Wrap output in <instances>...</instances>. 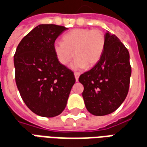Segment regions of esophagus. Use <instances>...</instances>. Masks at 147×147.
<instances>
[{
	"label": "esophagus",
	"instance_id": "esophagus-1",
	"mask_svg": "<svg viewBox=\"0 0 147 147\" xmlns=\"http://www.w3.org/2000/svg\"><path fill=\"white\" fill-rule=\"evenodd\" d=\"M74 75H75L76 80V81H78V80H79V77H80V74L79 73V72H74Z\"/></svg>",
	"mask_w": 147,
	"mask_h": 147
}]
</instances>
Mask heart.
I'll return each mask as SVG.
<instances>
[{
  "label": "heart",
  "instance_id": "obj_1",
  "mask_svg": "<svg viewBox=\"0 0 147 147\" xmlns=\"http://www.w3.org/2000/svg\"><path fill=\"white\" fill-rule=\"evenodd\" d=\"M63 42L53 44L55 56L62 65H67L75 57L71 67L74 69L94 66L102 57L105 37L100 30L78 28L65 34Z\"/></svg>",
  "mask_w": 147,
  "mask_h": 147
}]
</instances>
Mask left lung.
<instances>
[{
    "mask_svg": "<svg viewBox=\"0 0 147 147\" xmlns=\"http://www.w3.org/2000/svg\"><path fill=\"white\" fill-rule=\"evenodd\" d=\"M105 45L99 61L79 81L84 86L86 108L94 116H105L117 110L126 98L131 67L128 50L115 34L107 31Z\"/></svg>",
    "mask_w": 147,
    "mask_h": 147,
    "instance_id": "8db88e82",
    "label": "left lung"
}]
</instances>
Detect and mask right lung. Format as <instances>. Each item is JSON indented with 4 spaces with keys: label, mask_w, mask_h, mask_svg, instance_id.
<instances>
[{
    "label": "right lung",
    "mask_w": 147,
    "mask_h": 147,
    "mask_svg": "<svg viewBox=\"0 0 147 147\" xmlns=\"http://www.w3.org/2000/svg\"><path fill=\"white\" fill-rule=\"evenodd\" d=\"M67 29L40 24L21 40L14 55L16 83L21 98L41 117L61 114L76 82L73 71L59 63L53 51L56 39Z\"/></svg>",
    "instance_id": "obj_1"
}]
</instances>
